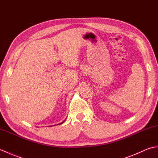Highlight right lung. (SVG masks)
I'll list each match as a JSON object with an SVG mask.
<instances>
[{
	"label": "right lung",
	"instance_id": "right-lung-1",
	"mask_svg": "<svg viewBox=\"0 0 158 158\" xmlns=\"http://www.w3.org/2000/svg\"><path fill=\"white\" fill-rule=\"evenodd\" d=\"M64 122H64H61L60 123H58V124H62V123H63Z\"/></svg>",
	"mask_w": 158,
	"mask_h": 158
}]
</instances>
